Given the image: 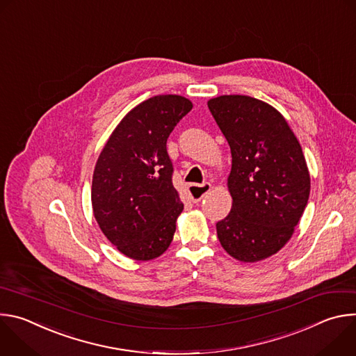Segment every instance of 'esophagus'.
<instances>
[{
	"instance_id": "1",
	"label": "esophagus",
	"mask_w": 356,
	"mask_h": 356,
	"mask_svg": "<svg viewBox=\"0 0 356 356\" xmlns=\"http://www.w3.org/2000/svg\"><path fill=\"white\" fill-rule=\"evenodd\" d=\"M213 186L210 183H202V184H190L188 186V194L193 202H198L202 200L207 193H210Z\"/></svg>"
}]
</instances>
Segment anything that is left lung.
Returning <instances> with one entry per match:
<instances>
[{"mask_svg":"<svg viewBox=\"0 0 356 356\" xmlns=\"http://www.w3.org/2000/svg\"><path fill=\"white\" fill-rule=\"evenodd\" d=\"M207 104L232 155V207L217 222L218 239L236 261H264L287 243L307 206L306 159L284 117L268 103L220 95Z\"/></svg>","mask_w":356,"mask_h":356,"instance_id":"8db88e82","label":"left lung"}]
</instances>
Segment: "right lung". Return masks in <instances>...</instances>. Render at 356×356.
I'll return each mask as SVG.
<instances>
[{
	"mask_svg": "<svg viewBox=\"0 0 356 356\" xmlns=\"http://www.w3.org/2000/svg\"><path fill=\"white\" fill-rule=\"evenodd\" d=\"M191 108L190 99L175 94L143 101L117 125L97 159L94 217L107 239L131 259H155L173 241L183 202L172 183L166 142Z\"/></svg>",
	"mask_w": 356,
	"mask_h": 356,
	"instance_id": "right-lung-1",
	"label": "right lung"
}]
</instances>
